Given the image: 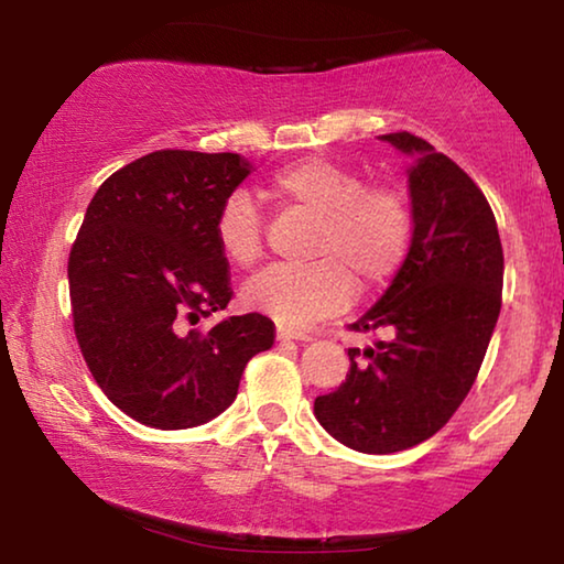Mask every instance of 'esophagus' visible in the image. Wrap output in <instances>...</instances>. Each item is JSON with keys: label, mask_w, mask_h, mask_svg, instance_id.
Wrapping results in <instances>:
<instances>
[{"label": "esophagus", "mask_w": 564, "mask_h": 564, "mask_svg": "<svg viewBox=\"0 0 564 564\" xmlns=\"http://www.w3.org/2000/svg\"><path fill=\"white\" fill-rule=\"evenodd\" d=\"M276 338H280V341H311V336H307L305 330H292L284 326L276 328Z\"/></svg>", "instance_id": "34e87169"}]
</instances>
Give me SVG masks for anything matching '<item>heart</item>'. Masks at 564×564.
<instances>
[{
  "instance_id": "1",
  "label": "heart",
  "mask_w": 564,
  "mask_h": 564,
  "mask_svg": "<svg viewBox=\"0 0 564 564\" xmlns=\"http://www.w3.org/2000/svg\"><path fill=\"white\" fill-rule=\"evenodd\" d=\"M269 192L313 215L311 264H274L243 284L249 311L284 328H307L341 313L361 290L388 284L403 264L413 236L408 195L395 184H367L357 169L323 156L297 159L269 176ZM259 207L246 192L223 199L213 223L215 243L236 267L261 257Z\"/></svg>"
}]
</instances>
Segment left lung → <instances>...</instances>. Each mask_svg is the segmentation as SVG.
<instances>
[{"label":"left lung","mask_w":564,"mask_h":564,"mask_svg":"<svg viewBox=\"0 0 564 564\" xmlns=\"http://www.w3.org/2000/svg\"><path fill=\"white\" fill-rule=\"evenodd\" d=\"M380 138L413 159V238L390 288L351 328L390 338L365 357L349 349L346 382L315 398L321 426L365 454L411 449L452 419L480 372L503 292V246L480 187L423 138Z\"/></svg>","instance_id":"obj_1"}]
</instances>
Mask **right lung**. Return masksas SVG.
<instances>
[{
	"instance_id": "1",
	"label": "right lung",
	"mask_w": 564,
	"mask_h": 564,
	"mask_svg": "<svg viewBox=\"0 0 564 564\" xmlns=\"http://www.w3.org/2000/svg\"><path fill=\"white\" fill-rule=\"evenodd\" d=\"M253 172L238 153L153 151L107 176L68 257L76 341L122 413L176 431L213 421L238 395L274 323L246 313L192 328L230 303L218 207Z\"/></svg>"
}]
</instances>
